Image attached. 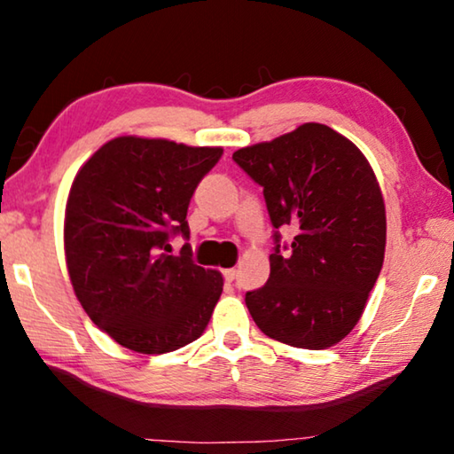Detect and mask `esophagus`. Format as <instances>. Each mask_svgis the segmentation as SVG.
I'll use <instances>...</instances> for the list:
<instances>
[{
  "label": "esophagus",
  "instance_id": "esophagus-1",
  "mask_svg": "<svg viewBox=\"0 0 454 454\" xmlns=\"http://www.w3.org/2000/svg\"><path fill=\"white\" fill-rule=\"evenodd\" d=\"M222 274H224V280H226L228 284L236 280V270H234V268H228V270H224Z\"/></svg>",
  "mask_w": 454,
  "mask_h": 454
}]
</instances>
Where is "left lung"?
Returning a JSON list of instances; mask_svg holds the SVG:
<instances>
[{
    "label": "left lung",
    "mask_w": 454,
    "mask_h": 454,
    "mask_svg": "<svg viewBox=\"0 0 454 454\" xmlns=\"http://www.w3.org/2000/svg\"><path fill=\"white\" fill-rule=\"evenodd\" d=\"M232 160L262 186L274 226L270 278L246 292L256 326L296 348L340 342L360 320L384 260L387 216L371 164L325 124H302ZM280 227L295 232L290 245L279 244Z\"/></svg>",
    "instance_id": "1"
}]
</instances>
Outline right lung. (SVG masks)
Here are the masks:
<instances>
[{
    "label": "right lung",
    "instance_id": "1",
    "mask_svg": "<svg viewBox=\"0 0 454 454\" xmlns=\"http://www.w3.org/2000/svg\"><path fill=\"white\" fill-rule=\"evenodd\" d=\"M222 148L121 136L104 144L72 184L66 260L75 296L98 328L142 355L178 350L208 326L222 274L170 254L200 180Z\"/></svg>",
    "mask_w": 454,
    "mask_h": 454
}]
</instances>
